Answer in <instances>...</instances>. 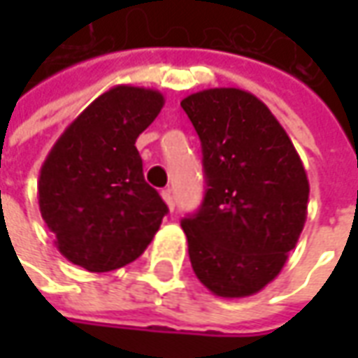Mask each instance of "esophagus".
I'll return each mask as SVG.
<instances>
[{
	"mask_svg": "<svg viewBox=\"0 0 358 358\" xmlns=\"http://www.w3.org/2000/svg\"><path fill=\"white\" fill-rule=\"evenodd\" d=\"M161 197H163V201L167 203V207L173 211V209H175V201H173L171 189H163V191H161Z\"/></svg>",
	"mask_w": 358,
	"mask_h": 358,
	"instance_id": "obj_1",
	"label": "esophagus"
}]
</instances>
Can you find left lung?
<instances>
[{
  "label": "left lung",
  "mask_w": 358,
  "mask_h": 358,
  "mask_svg": "<svg viewBox=\"0 0 358 358\" xmlns=\"http://www.w3.org/2000/svg\"><path fill=\"white\" fill-rule=\"evenodd\" d=\"M203 149L207 191L181 221L191 267L213 295L251 296L281 268L307 221L309 179L287 131L253 93L215 87L181 101Z\"/></svg>",
  "instance_id": "left-lung-1"
}]
</instances>
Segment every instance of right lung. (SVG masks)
<instances>
[{
  "mask_svg": "<svg viewBox=\"0 0 358 358\" xmlns=\"http://www.w3.org/2000/svg\"><path fill=\"white\" fill-rule=\"evenodd\" d=\"M157 90L115 85L77 115L51 147L37 181L39 211L59 253L91 273L143 255L169 211L145 183L137 137L159 115Z\"/></svg>",
  "mask_w": 358,
  "mask_h": 358,
  "instance_id": "obj_1",
  "label": "right lung"
}]
</instances>
